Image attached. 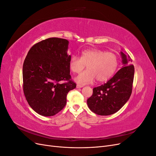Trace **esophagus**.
Here are the masks:
<instances>
[{
  "label": "esophagus",
  "instance_id": "obj_1",
  "mask_svg": "<svg viewBox=\"0 0 156 156\" xmlns=\"http://www.w3.org/2000/svg\"><path fill=\"white\" fill-rule=\"evenodd\" d=\"M84 86L83 85H81V84H77V86H76V87H77V88H82V87H83Z\"/></svg>",
  "mask_w": 156,
  "mask_h": 156
}]
</instances>
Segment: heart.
<instances>
[{"label":"heart","instance_id":"b5f03b06","mask_svg":"<svg viewBox=\"0 0 156 156\" xmlns=\"http://www.w3.org/2000/svg\"><path fill=\"white\" fill-rule=\"evenodd\" d=\"M86 65L87 69L79 74L75 81L81 84H88L96 79L98 82H104L115 73L119 59L115 54L110 52L90 49L82 51L80 58L73 56L69 60V68L75 73L81 72Z\"/></svg>","mask_w":156,"mask_h":156}]
</instances>
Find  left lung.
I'll list each match as a JSON object with an SVG mask.
<instances>
[{"mask_svg":"<svg viewBox=\"0 0 156 156\" xmlns=\"http://www.w3.org/2000/svg\"><path fill=\"white\" fill-rule=\"evenodd\" d=\"M122 67L109 81L93 88L92 96L87 100V105L98 115L107 116L119 111L129 100L132 92L135 69L130 64L129 55L120 52Z\"/></svg>","mask_w":156,"mask_h":156,"instance_id":"left-lung-1","label":"left lung"}]
</instances>
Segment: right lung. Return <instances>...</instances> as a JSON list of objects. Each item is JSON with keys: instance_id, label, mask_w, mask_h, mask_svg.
I'll use <instances>...</instances> for the list:
<instances>
[{"instance_id": "obj_1", "label": "right lung", "mask_w": 156, "mask_h": 156, "mask_svg": "<svg viewBox=\"0 0 156 156\" xmlns=\"http://www.w3.org/2000/svg\"><path fill=\"white\" fill-rule=\"evenodd\" d=\"M69 41L50 37L33 45L23 66V92L37 114L51 116L66 104L69 91L76 87L71 80L68 54ZM62 80L68 82L61 83Z\"/></svg>"}]
</instances>
